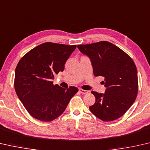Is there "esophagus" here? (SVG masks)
Here are the masks:
<instances>
[{"instance_id":"1","label":"esophagus","mask_w":150,"mask_h":150,"mask_svg":"<svg viewBox=\"0 0 150 150\" xmlns=\"http://www.w3.org/2000/svg\"><path fill=\"white\" fill-rule=\"evenodd\" d=\"M79 92H80V93H82V94H87V93H88V90H82V89H79Z\"/></svg>"}]
</instances>
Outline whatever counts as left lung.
I'll return each instance as SVG.
<instances>
[{
  "label": "left lung",
  "instance_id": "left-lung-1",
  "mask_svg": "<svg viewBox=\"0 0 150 150\" xmlns=\"http://www.w3.org/2000/svg\"><path fill=\"white\" fill-rule=\"evenodd\" d=\"M78 48L91 61L95 76L104 77V94L92 91L96 102L89 107L93 114L104 122L119 118L132 106L138 90L137 71L133 60L116 45L107 41Z\"/></svg>",
  "mask_w": 150,
  "mask_h": 150
}]
</instances>
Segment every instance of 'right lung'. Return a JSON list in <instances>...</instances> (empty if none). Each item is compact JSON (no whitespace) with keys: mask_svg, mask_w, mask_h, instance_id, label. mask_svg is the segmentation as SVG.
Returning a JSON list of instances; mask_svg holds the SVG:
<instances>
[{"mask_svg":"<svg viewBox=\"0 0 150 150\" xmlns=\"http://www.w3.org/2000/svg\"><path fill=\"white\" fill-rule=\"evenodd\" d=\"M76 45L45 42L32 49L16 66L14 88L26 110L34 118L52 121L64 112L78 91L76 87L54 85V76L64 64Z\"/></svg>","mask_w":150,"mask_h":150,"instance_id":"add662e5","label":"right lung"}]
</instances>
